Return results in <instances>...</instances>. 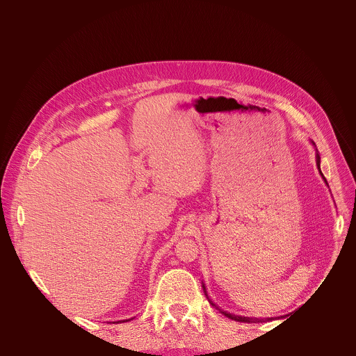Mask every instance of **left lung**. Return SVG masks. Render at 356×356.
<instances>
[{
	"mask_svg": "<svg viewBox=\"0 0 356 356\" xmlns=\"http://www.w3.org/2000/svg\"><path fill=\"white\" fill-rule=\"evenodd\" d=\"M313 145H314V143L313 141H310ZM316 147V145H314ZM316 165H317V170H319V173H321V176H322V179L325 180V183L327 184V181H326V179L323 177V173L321 172V156H319V152H317V148H316ZM329 188V186H327ZM202 287H203V291H204V296H207V298L209 300V303L215 307V309H218L223 316H227V317H229V319H232V321H236V322H244V323H263V322H270V321H274V319H284L286 316H278V317H267V319H259V317H245V316H236V314H232V313H228V312H225V310H222L219 306H216L211 298H209V296H208V291H207V286H204V283L202 282Z\"/></svg>",
	"mask_w": 356,
	"mask_h": 356,
	"instance_id": "1",
	"label": "left lung"
}]
</instances>
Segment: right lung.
<instances>
[{"label":"right lung","instance_id":"obj_1","mask_svg":"<svg viewBox=\"0 0 356 356\" xmlns=\"http://www.w3.org/2000/svg\"><path fill=\"white\" fill-rule=\"evenodd\" d=\"M129 321H133V317H131V319H125V321H120V322H112V323H124V322H129Z\"/></svg>","mask_w":356,"mask_h":356}]
</instances>
